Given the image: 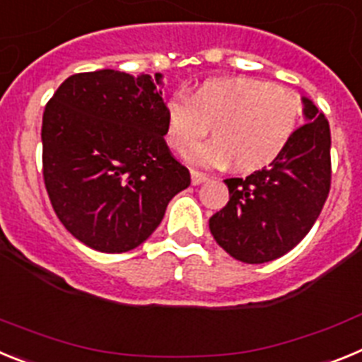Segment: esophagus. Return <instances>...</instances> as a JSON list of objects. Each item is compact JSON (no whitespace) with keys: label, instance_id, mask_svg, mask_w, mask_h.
I'll list each match as a JSON object with an SVG mask.
<instances>
[{"label":"esophagus","instance_id":"1","mask_svg":"<svg viewBox=\"0 0 362 362\" xmlns=\"http://www.w3.org/2000/svg\"><path fill=\"white\" fill-rule=\"evenodd\" d=\"M192 185H201L204 181H209V175L203 174V172H197V170H192Z\"/></svg>","mask_w":362,"mask_h":362}]
</instances>
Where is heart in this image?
I'll return each instance as SVG.
<instances>
[{
    "mask_svg": "<svg viewBox=\"0 0 362 362\" xmlns=\"http://www.w3.org/2000/svg\"><path fill=\"white\" fill-rule=\"evenodd\" d=\"M300 117V99L293 90L252 78L210 79L190 98L175 94L165 107V137L185 153L211 129L210 142L187 153L197 166H226L239 170L268 166L292 139Z\"/></svg>",
    "mask_w": 362,
    "mask_h": 362,
    "instance_id": "obj_1",
    "label": "heart"
}]
</instances>
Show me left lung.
<instances>
[{"mask_svg": "<svg viewBox=\"0 0 362 362\" xmlns=\"http://www.w3.org/2000/svg\"><path fill=\"white\" fill-rule=\"evenodd\" d=\"M303 105L306 123L279 158L248 177L225 179L230 199L209 221L217 245L243 263H268L292 250L328 197L330 124L308 98Z\"/></svg>", "mask_w": 362, "mask_h": 362, "instance_id": "8db88e82", "label": "left lung"}]
</instances>
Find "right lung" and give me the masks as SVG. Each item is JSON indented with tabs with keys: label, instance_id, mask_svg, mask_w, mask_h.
<instances>
[{
	"label": "right lung",
	"instance_id": "obj_1",
	"mask_svg": "<svg viewBox=\"0 0 362 362\" xmlns=\"http://www.w3.org/2000/svg\"><path fill=\"white\" fill-rule=\"evenodd\" d=\"M161 79L110 69L74 74L45 107V187L63 226L94 250L141 245L190 185L165 141Z\"/></svg>",
	"mask_w": 362,
	"mask_h": 362
}]
</instances>
